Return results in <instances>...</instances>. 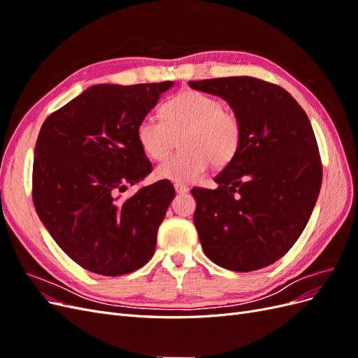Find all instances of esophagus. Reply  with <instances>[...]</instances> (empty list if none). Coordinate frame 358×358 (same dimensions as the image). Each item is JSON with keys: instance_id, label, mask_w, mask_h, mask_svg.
<instances>
[{"instance_id": "34e87169", "label": "esophagus", "mask_w": 358, "mask_h": 358, "mask_svg": "<svg viewBox=\"0 0 358 358\" xmlns=\"http://www.w3.org/2000/svg\"><path fill=\"white\" fill-rule=\"evenodd\" d=\"M175 189L178 194H185L189 191V188L187 185H183V183H175Z\"/></svg>"}]
</instances>
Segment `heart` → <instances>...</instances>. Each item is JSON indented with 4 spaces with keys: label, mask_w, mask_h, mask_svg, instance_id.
<instances>
[{
    "label": "heart",
    "mask_w": 358,
    "mask_h": 358,
    "mask_svg": "<svg viewBox=\"0 0 358 358\" xmlns=\"http://www.w3.org/2000/svg\"><path fill=\"white\" fill-rule=\"evenodd\" d=\"M161 117L145 116L137 125V140L152 159L169 155L175 136L182 152L158 164L155 176L175 183H192L213 164L224 167L236 158L242 145V124L233 110L200 91H183L161 107Z\"/></svg>",
    "instance_id": "heart-1"
}]
</instances>
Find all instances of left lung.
Instances as JSON below:
<instances>
[{
    "label": "left lung",
    "mask_w": 358,
    "mask_h": 358,
    "mask_svg": "<svg viewBox=\"0 0 358 358\" xmlns=\"http://www.w3.org/2000/svg\"><path fill=\"white\" fill-rule=\"evenodd\" d=\"M189 86L221 96L242 124L241 149L215 178L218 188L191 189L203 251L234 272L273 264L305 230L321 189L309 117L284 88L249 76Z\"/></svg>",
    "instance_id": "8db88e82"
}]
</instances>
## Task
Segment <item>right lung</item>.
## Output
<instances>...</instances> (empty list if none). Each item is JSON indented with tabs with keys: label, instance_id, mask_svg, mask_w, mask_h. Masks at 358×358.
Wrapping results in <instances>:
<instances>
[{
	"label": "right lung",
	"instance_id": "obj_1",
	"mask_svg": "<svg viewBox=\"0 0 358 358\" xmlns=\"http://www.w3.org/2000/svg\"><path fill=\"white\" fill-rule=\"evenodd\" d=\"M173 82L95 85L48 116L37 137L32 201L53 241L73 262L121 276L152 258L175 188L158 180L121 199L152 164L137 125Z\"/></svg>",
	"mask_w": 358,
	"mask_h": 358
}]
</instances>
